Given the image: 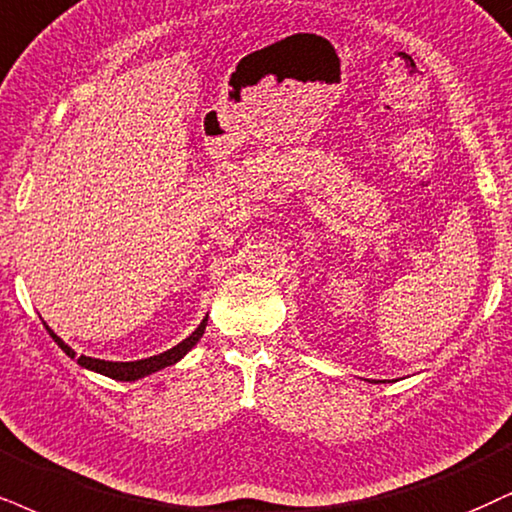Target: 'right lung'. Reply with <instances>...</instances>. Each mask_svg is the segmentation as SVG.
<instances>
[{
    "instance_id": "obj_1",
    "label": "right lung",
    "mask_w": 512,
    "mask_h": 512,
    "mask_svg": "<svg viewBox=\"0 0 512 512\" xmlns=\"http://www.w3.org/2000/svg\"><path fill=\"white\" fill-rule=\"evenodd\" d=\"M206 323H208V318L201 320L197 330L189 334L187 339H182L178 346H173V349L159 353V356H149V358H142V361H128V363L102 361V358H92V356H78V365H82V368H87V370L99 372V375L111 377V380H118V382L142 380V377L151 375V372H159L163 368H168V365H175L180 361V358H185L187 353L192 351L194 346H197L201 334H204V330H206ZM44 327H47V325H44ZM47 332L52 334V339L61 346V351L66 353V356L75 358V351L66 342H63L59 334H54V330H49V327H47Z\"/></svg>"
}]
</instances>
